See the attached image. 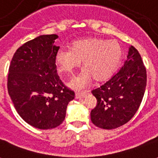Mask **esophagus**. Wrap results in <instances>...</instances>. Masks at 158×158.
<instances>
[{"instance_id": "34e87169", "label": "esophagus", "mask_w": 158, "mask_h": 158, "mask_svg": "<svg viewBox=\"0 0 158 158\" xmlns=\"http://www.w3.org/2000/svg\"><path fill=\"white\" fill-rule=\"evenodd\" d=\"M86 95V93H76V94H75V98L78 99H81L85 98Z\"/></svg>"}]
</instances>
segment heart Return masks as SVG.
I'll use <instances>...</instances> for the list:
<instances>
[{
  "mask_svg": "<svg viewBox=\"0 0 158 158\" xmlns=\"http://www.w3.org/2000/svg\"><path fill=\"white\" fill-rule=\"evenodd\" d=\"M122 48L115 40L86 38L71 43L70 49L60 48L55 61L60 74L72 75L83 61L84 70L69 83L75 90L84 89L93 79L102 83L112 76L122 59Z\"/></svg>",
  "mask_w": 158,
  "mask_h": 158,
  "instance_id": "1",
  "label": "heart"
}]
</instances>
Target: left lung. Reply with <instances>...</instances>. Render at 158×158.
I'll list each match as a JSON object with an SVG mask.
<instances>
[{
    "label": "left lung",
    "instance_id": "8db88e82",
    "mask_svg": "<svg viewBox=\"0 0 158 158\" xmlns=\"http://www.w3.org/2000/svg\"><path fill=\"white\" fill-rule=\"evenodd\" d=\"M147 84L146 69L133 46L120 71L92 94L97 105L91 110L92 122L105 130H113L131 120L139 107Z\"/></svg>",
    "mask_w": 158,
    "mask_h": 158
}]
</instances>
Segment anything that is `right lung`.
I'll use <instances>...</instances> for the list:
<instances>
[{
	"instance_id": "1",
	"label": "right lung",
	"mask_w": 158,
	"mask_h": 158,
	"mask_svg": "<svg viewBox=\"0 0 158 158\" xmlns=\"http://www.w3.org/2000/svg\"><path fill=\"white\" fill-rule=\"evenodd\" d=\"M56 34L41 35L25 43L14 54L9 68L7 88L16 111L40 130L59 126L74 98L56 73Z\"/></svg>"
}]
</instances>
